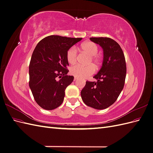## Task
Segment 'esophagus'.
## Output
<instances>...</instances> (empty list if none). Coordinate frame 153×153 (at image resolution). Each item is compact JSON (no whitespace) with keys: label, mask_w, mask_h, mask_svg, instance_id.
Returning <instances> with one entry per match:
<instances>
[{"label":"esophagus","mask_w":153,"mask_h":153,"mask_svg":"<svg viewBox=\"0 0 153 153\" xmlns=\"http://www.w3.org/2000/svg\"><path fill=\"white\" fill-rule=\"evenodd\" d=\"M74 80H78V77H76V76H75V78H74Z\"/></svg>","instance_id":"esophagus-1"}]
</instances>
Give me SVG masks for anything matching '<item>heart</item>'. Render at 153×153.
I'll list each match as a JSON object with an SVG mask.
<instances>
[{"instance_id":"b5f03b06","label":"heart","mask_w":153,"mask_h":153,"mask_svg":"<svg viewBox=\"0 0 153 153\" xmlns=\"http://www.w3.org/2000/svg\"><path fill=\"white\" fill-rule=\"evenodd\" d=\"M82 48L85 51L91 56V60L96 67H98L100 64L99 57L96 54L98 52V47L94 43L91 41H87L82 45ZM77 57V49L75 47L69 48L66 52L67 61L69 63L73 64L76 62ZM95 72V68L94 66H82L80 64H75L70 68V73L78 78H85L91 75Z\"/></svg>"}]
</instances>
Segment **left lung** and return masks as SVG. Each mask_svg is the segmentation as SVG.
<instances>
[{"label":"left lung","mask_w":153,"mask_h":153,"mask_svg":"<svg viewBox=\"0 0 153 153\" xmlns=\"http://www.w3.org/2000/svg\"><path fill=\"white\" fill-rule=\"evenodd\" d=\"M103 51L102 66L93 76L96 82L87 81L81 91L82 99L91 107L102 110L117 100L123 89L126 74L124 55L120 45L109 38H91Z\"/></svg>","instance_id":"left-lung-1"}]
</instances>
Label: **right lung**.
<instances>
[{
    "label": "right lung",
    "mask_w": 153,
    "mask_h": 153,
    "mask_svg": "<svg viewBox=\"0 0 153 153\" xmlns=\"http://www.w3.org/2000/svg\"><path fill=\"white\" fill-rule=\"evenodd\" d=\"M82 38L52 35L41 39L32 53L29 64V87L36 102L51 110L61 105L65 89L73 81L68 75V50Z\"/></svg>",
    "instance_id": "add662e5"
}]
</instances>
